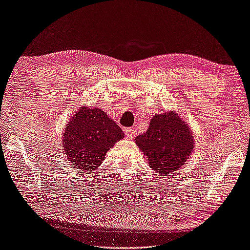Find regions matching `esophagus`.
<instances>
[{"mask_svg":"<svg viewBox=\"0 0 250 250\" xmlns=\"http://www.w3.org/2000/svg\"><path fill=\"white\" fill-rule=\"evenodd\" d=\"M125 136L127 138H133L136 134V131L134 127H126V129L125 130Z\"/></svg>","mask_w":250,"mask_h":250,"instance_id":"1","label":"esophagus"}]
</instances>
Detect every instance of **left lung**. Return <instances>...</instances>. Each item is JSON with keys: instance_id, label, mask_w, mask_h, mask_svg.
Listing matches in <instances>:
<instances>
[{"instance_id": "8db88e82", "label": "left lung", "mask_w": 250, "mask_h": 250, "mask_svg": "<svg viewBox=\"0 0 250 250\" xmlns=\"http://www.w3.org/2000/svg\"><path fill=\"white\" fill-rule=\"evenodd\" d=\"M135 143L149 166L162 173H171L184 165L195 144L189 126L173 111L154 115L147 132L136 136Z\"/></svg>"}]
</instances>
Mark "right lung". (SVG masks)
Wrapping results in <instances>:
<instances>
[{
  "instance_id": "add662e5",
  "label": "right lung",
  "mask_w": 250,
  "mask_h": 250,
  "mask_svg": "<svg viewBox=\"0 0 250 250\" xmlns=\"http://www.w3.org/2000/svg\"><path fill=\"white\" fill-rule=\"evenodd\" d=\"M124 136L121 127L105 112L84 105L69 120L62 147L74 168L89 172L101 165L109 148Z\"/></svg>"
}]
</instances>
